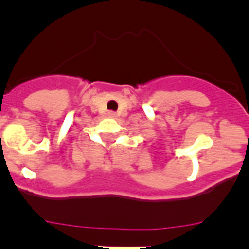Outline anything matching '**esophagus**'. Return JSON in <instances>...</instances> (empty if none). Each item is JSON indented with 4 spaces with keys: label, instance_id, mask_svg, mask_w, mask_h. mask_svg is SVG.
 Instances as JSON below:
<instances>
[{
    "label": "esophagus",
    "instance_id": "esophagus-1",
    "mask_svg": "<svg viewBox=\"0 0 249 249\" xmlns=\"http://www.w3.org/2000/svg\"><path fill=\"white\" fill-rule=\"evenodd\" d=\"M107 115H108L109 118H115V117H117V114H115L114 112H108V113H107Z\"/></svg>",
    "mask_w": 249,
    "mask_h": 249
}]
</instances>
